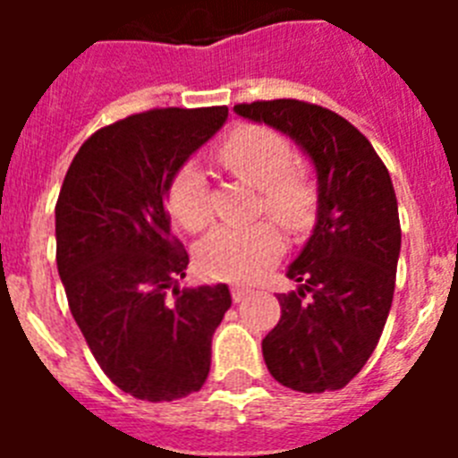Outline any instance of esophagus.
I'll use <instances>...</instances> for the list:
<instances>
[{
	"label": "esophagus",
	"instance_id": "1",
	"mask_svg": "<svg viewBox=\"0 0 458 458\" xmlns=\"http://www.w3.org/2000/svg\"><path fill=\"white\" fill-rule=\"evenodd\" d=\"M252 293V289H248V286H232V295H233V302H241L245 301L248 295Z\"/></svg>",
	"mask_w": 458,
	"mask_h": 458
}]
</instances>
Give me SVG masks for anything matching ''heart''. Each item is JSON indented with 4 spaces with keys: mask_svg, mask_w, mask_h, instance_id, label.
Returning a JSON list of instances; mask_svg holds the SVG:
<instances>
[{
    "mask_svg": "<svg viewBox=\"0 0 458 458\" xmlns=\"http://www.w3.org/2000/svg\"><path fill=\"white\" fill-rule=\"evenodd\" d=\"M217 163L250 188L259 190V213L305 232L317 210V188L310 174L291 165L284 137L266 125H236L217 147ZM167 208L188 232H204L213 220L206 176L194 163L174 174L167 188ZM284 252V236L273 222H257L245 229L222 226L197 248V264L208 277L252 282Z\"/></svg>",
    "mask_w": 458,
    "mask_h": 458,
    "instance_id": "obj_1",
    "label": "heart"
}]
</instances>
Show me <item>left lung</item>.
<instances>
[{"instance_id":"obj_1","label":"left lung","mask_w":458,"mask_h":458,"mask_svg":"<svg viewBox=\"0 0 458 458\" xmlns=\"http://www.w3.org/2000/svg\"><path fill=\"white\" fill-rule=\"evenodd\" d=\"M284 132L317 169V225L286 270L282 317L261 342L273 378L291 390H342L374 353L392 307L402 226L390 174L362 132L305 100L236 105Z\"/></svg>"}]
</instances>
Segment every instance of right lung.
Instances as JSON below:
<instances>
[{
    "instance_id": "obj_1",
    "label": "right lung",
    "mask_w": 458,
    "mask_h": 458,
    "mask_svg": "<svg viewBox=\"0 0 458 458\" xmlns=\"http://www.w3.org/2000/svg\"><path fill=\"white\" fill-rule=\"evenodd\" d=\"M229 109H148L93 132L56 199V268L68 307L112 383L141 402L201 390L226 284L181 289L190 259L165 208L174 174Z\"/></svg>"
}]
</instances>
